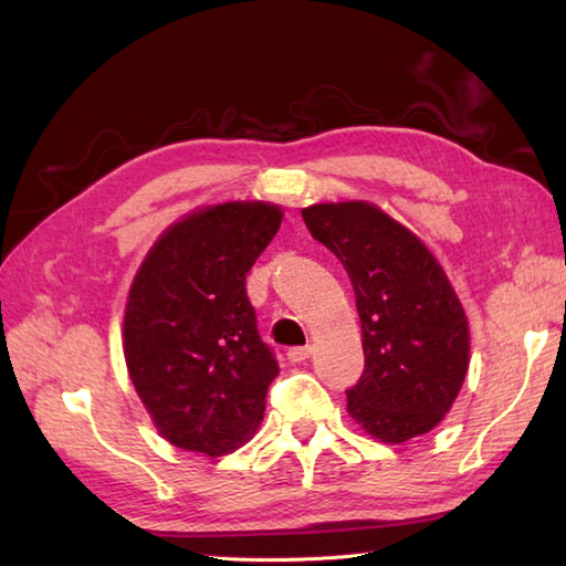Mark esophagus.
Returning a JSON list of instances; mask_svg holds the SVG:
<instances>
[{
	"label": "esophagus",
	"mask_w": 566,
	"mask_h": 566,
	"mask_svg": "<svg viewBox=\"0 0 566 566\" xmlns=\"http://www.w3.org/2000/svg\"><path fill=\"white\" fill-rule=\"evenodd\" d=\"M311 345H304V347H292L290 353H286V359H290L292 365H298V363H304V359H308L311 357Z\"/></svg>",
	"instance_id": "1"
}]
</instances>
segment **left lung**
Returning <instances> with one entry per match:
<instances>
[{
  "label": "left lung",
  "instance_id": "8db88e82",
  "mask_svg": "<svg viewBox=\"0 0 566 566\" xmlns=\"http://www.w3.org/2000/svg\"><path fill=\"white\" fill-rule=\"evenodd\" d=\"M304 223L350 276L365 371L347 411L369 436L403 442L436 428L469 365L464 308L432 252L365 201L316 203Z\"/></svg>",
  "mask_w": 566,
  "mask_h": 566
}]
</instances>
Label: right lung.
Listing matches in <instances>:
<instances>
[{
    "label": "right lung",
    "instance_id": "obj_1",
    "mask_svg": "<svg viewBox=\"0 0 566 566\" xmlns=\"http://www.w3.org/2000/svg\"><path fill=\"white\" fill-rule=\"evenodd\" d=\"M280 207L231 201L175 223L130 286L124 355L160 436L219 457L245 442L280 365L258 333L245 274L280 231Z\"/></svg>",
    "mask_w": 566,
    "mask_h": 566
}]
</instances>
